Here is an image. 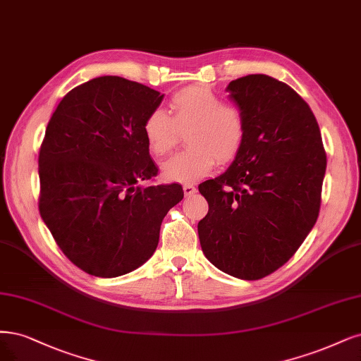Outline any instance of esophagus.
Masks as SVG:
<instances>
[{"label":"esophagus","instance_id":"obj_1","mask_svg":"<svg viewBox=\"0 0 361 361\" xmlns=\"http://www.w3.org/2000/svg\"><path fill=\"white\" fill-rule=\"evenodd\" d=\"M197 192V188L194 185H191V183H185L183 185V194H185V197H190V195H194Z\"/></svg>","mask_w":361,"mask_h":361}]
</instances>
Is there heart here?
<instances>
[{
  "label": "heart",
  "instance_id": "b5f03b06",
  "mask_svg": "<svg viewBox=\"0 0 361 361\" xmlns=\"http://www.w3.org/2000/svg\"><path fill=\"white\" fill-rule=\"evenodd\" d=\"M171 115L155 109L143 123V134L151 152L161 157L170 152L188 133L186 151L161 164V176L169 182H194L207 176L215 163L227 164L238 157L245 140L242 111L203 85L186 86L170 98Z\"/></svg>",
  "mask_w": 361,
  "mask_h": 361
}]
</instances>
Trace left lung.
Instances as JSON below:
<instances>
[{
  "mask_svg": "<svg viewBox=\"0 0 361 361\" xmlns=\"http://www.w3.org/2000/svg\"><path fill=\"white\" fill-rule=\"evenodd\" d=\"M227 92L245 140L222 175L198 186L209 203L198 238L215 267L257 281L287 263L314 228L327 158L312 110L287 83L250 74Z\"/></svg>",
  "mask_w": 361,
  "mask_h": 361,
  "instance_id": "1",
  "label": "left lung"
}]
</instances>
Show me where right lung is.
<instances>
[{
	"label": "right lung",
	"instance_id": "right-lung-1",
	"mask_svg": "<svg viewBox=\"0 0 361 361\" xmlns=\"http://www.w3.org/2000/svg\"><path fill=\"white\" fill-rule=\"evenodd\" d=\"M164 94L119 76L71 90L47 123L39 155L40 215L83 271L116 278L145 264L161 222L183 198L178 183L143 188L157 175L143 123Z\"/></svg>",
	"mask_w": 361,
	"mask_h": 361
}]
</instances>
